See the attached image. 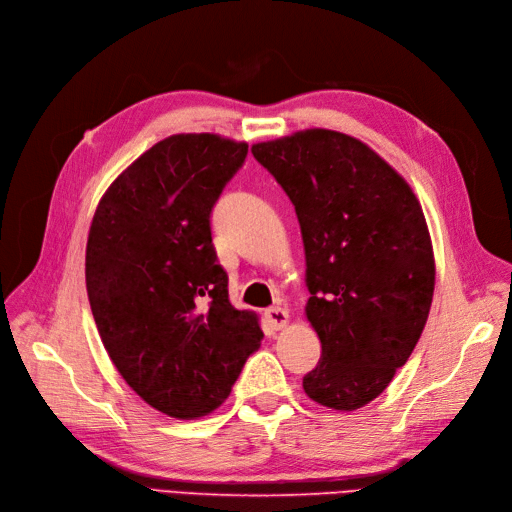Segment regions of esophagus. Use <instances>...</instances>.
Instances as JSON below:
<instances>
[{
    "label": "esophagus",
    "instance_id": "1",
    "mask_svg": "<svg viewBox=\"0 0 512 512\" xmlns=\"http://www.w3.org/2000/svg\"><path fill=\"white\" fill-rule=\"evenodd\" d=\"M265 318L269 320V324L273 329H284L286 327V322H288V312L284 307H280V305H273V307H269L267 312H265Z\"/></svg>",
    "mask_w": 512,
    "mask_h": 512
}]
</instances>
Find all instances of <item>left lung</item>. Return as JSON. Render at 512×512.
<instances>
[{
    "label": "left lung",
    "mask_w": 512,
    "mask_h": 512,
    "mask_svg": "<svg viewBox=\"0 0 512 512\" xmlns=\"http://www.w3.org/2000/svg\"><path fill=\"white\" fill-rule=\"evenodd\" d=\"M252 153L303 235L305 314L322 344L303 389L320 406L363 408L406 365L429 316L436 267L423 209L376 151L342 132L305 130Z\"/></svg>",
    "instance_id": "obj_1"
}]
</instances>
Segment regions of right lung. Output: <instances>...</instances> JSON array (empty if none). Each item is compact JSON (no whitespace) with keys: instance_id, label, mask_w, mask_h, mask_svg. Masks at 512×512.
Here are the masks:
<instances>
[{"instance_id":"add662e5","label":"right lung","mask_w":512,"mask_h":512,"mask_svg":"<svg viewBox=\"0 0 512 512\" xmlns=\"http://www.w3.org/2000/svg\"><path fill=\"white\" fill-rule=\"evenodd\" d=\"M247 158L215 134H175L102 196L89 228L91 314L117 371L151 408L198 418L222 406L260 348L254 312L228 301L211 211Z\"/></svg>"}]
</instances>
